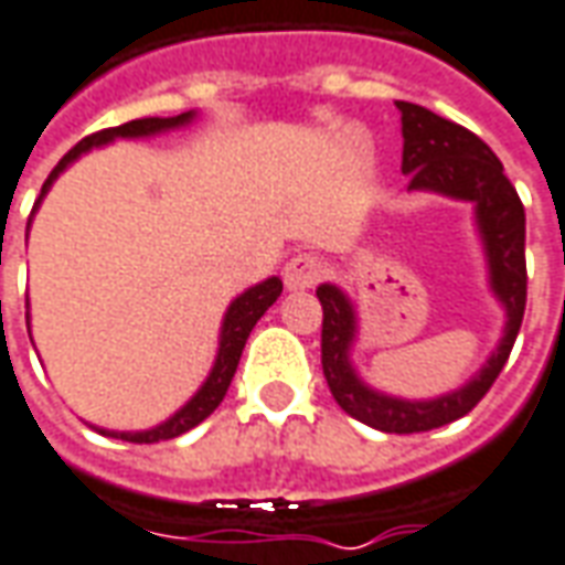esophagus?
<instances>
[{
  "instance_id": "obj_1",
  "label": "esophagus",
  "mask_w": 565,
  "mask_h": 565,
  "mask_svg": "<svg viewBox=\"0 0 565 565\" xmlns=\"http://www.w3.org/2000/svg\"><path fill=\"white\" fill-rule=\"evenodd\" d=\"M322 276H326V260L317 252H298L282 267V279L289 289H313Z\"/></svg>"
}]
</instances>
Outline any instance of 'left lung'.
<instances>
[{"mask_svg": "<svg viewBox=\"0 0 565 565\" xmlns=\"http://www.w3.org/2000/svg\"><path fill=\"white\" fill-rule=\"evenodd\" d=\"M396 107L403 113V174H408V186L477 202L492 289L501 305L508 307L504 338L477 379L461 391L430 403H406L375 394L360 384L348 363L353 341V307L334 286L317 289L322 305V375L329 381L334 403L350 418L384 434H422L465 418L489 394V387L495 384L511 356L526 313V212L504 174V166L473 131L418 104L396 100Z\"/></svg>", "mask_w": 565, "mask_h": 565, "instance_id": "1", "label": "left lung"}]
</instances>
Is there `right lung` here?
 <instances>
[{
	"mask_svg": "<svg viewBox=\"0 0 565 565\" xmlns=\"http://www.w3.org/2000/svg\"><path fill=\"white\" fill-rule=\"evenodd\" d=\"M190 116H193V113H181V116H171V119L147 116V119H131V122H126V126L104 128V131H95V135L82 138V141L70 150L67 157L54 166L52 174H49V181L42 184L39 200L45 196V190L52 186L54 178L67 169L70 162L79 157V153H85L88 147L107 143L113 141V138H138V135H153V131H162V128L184 126V122H190ZM279 291H282V282L274 276V279L260 282V286L248 289L245 295H239V298L233 301L231 310H227V317H224V329H221V348H217L215 369H212L209 381L202 384L200 394L193 396V399H190V403H186L174 418H169L166 424H159V427H153V430H143V434H110V437L128 439V443H159V439L181 437V434H186L190 427H196L200 422H205V418L221 406V399H224L227 387H231L233 375H236V365H239V356H243L245 341H248V332H252V329H255V322L267 313V307L274 305L276 298H279Z\"/></svg>",
	"mask_w": 565,
	"mask_h": 565,
	"instance_id": "add662e5",
	"label": "right lung"
}]
</instances>
